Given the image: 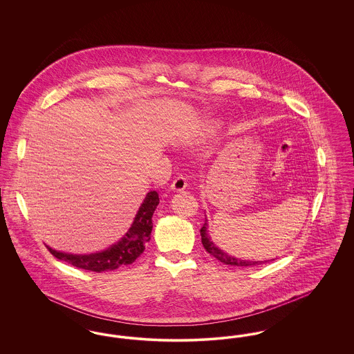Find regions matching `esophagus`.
<instances>
[{
    "label": "esophagus",
    "instance_id": "1",
    "mask_svg": "<svg viewBox=\"0 0 354 354\" xmlns=\"http://www.w3.org/2000/svg\"><path fill=\"white\" fill-rule=\"evenodd\" d=\"M185 187H187V179H185V176H183V175L176 176V178L172 180V183H171V189H174V191H176V192L183 191V189H185Z\"/></svg>",
    "mask_w": 354,
    "mask_h": 354
}]
</instances>
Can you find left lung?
<instances>
[{"label":"left lung","instance_id":"obj_1","mask_svg":"<svg viewBox=\"0 0 354 354\" xmlns=\"http://www.w3.org/2000/svg\"><path fill=\"white\" fill-rule=\"evenodd\" d=\"M207 223L203 224L202 228H201V236H202L203 247L205 248V251L212 254L216 260H219L220 263L225 264V266H232V267H252V266H259V264H263L266 261H247V260H240V259H236L234 256H230L225 252H223L221 250H219L209 239V236L207 234Z\"/></svg>","mask_w":354,"mask_h":354}]
</instances>
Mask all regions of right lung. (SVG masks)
I'll return each instance as SVG.
<instances>
[{
    "label": "right lung",
    "instance_id": "obj_1",
    "mask_svg": "<svg viewBox=\"0 0 354 354\" xmlns=\"http://www.w3.org/2000/svg\"><path fill=\"white\" fill-rule=\"evenodd\" d=\"M159 204V195L156 191H150L142 203L134 223L126 236L109 250L91 254H68L51 250L49 252L58 260H64L73 267L91 272L117 270L122 266L133 264L135 260L146 250L147 241H150L152 231V215Z\"/></svg>",
    "mask_w": 354,
    "mask_h": 354
}]
</instances>
